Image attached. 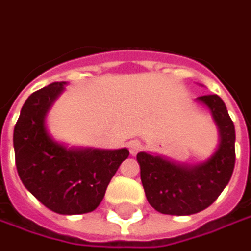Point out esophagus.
<instances>
[{"label": "esophagus", "instance_id": "esophagus-1", "mask_svg": "<svg viewBox=\"0 0 251 251\" xmlns=\"http://www.w3.org/2000/svg\"><path fill=\"white\" fill-rule=\"evenodd\" d=\"M141 149H142V143L139 142V141L134 139V141H129L128 142V150L132 155H135Z\"/></svg>", "mask_w": 251, "mask_h": 251}]
</instances>
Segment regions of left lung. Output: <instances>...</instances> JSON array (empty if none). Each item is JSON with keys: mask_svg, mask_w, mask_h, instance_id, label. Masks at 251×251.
Returning a JSON list of instances; mask_svg holds the SVG:
<instances>
[{"mask_svg": "<svg viewBox=\"0 0 251 251\" xmlns=\"http://www.w3.org/2000/svg\"><path fill=\"white\" fill-rule=\"evenodd\" d=\"M206 105L220 134V143L208 161L186 165L161 155L138 153L145 194L162 215L188 216L210 206L232 176L235 167V127L227 106L216 94L197 98Z\"/></svg>", "mask_w": 251, "mask_h": 251, "instance_id": "left-lung-1", "label": "left lung"}]
</instances>
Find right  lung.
<instances>
[{"mask_svg": "<svg viewBox=\"0 0 251 251\" xmlns=\"http://www.w3.org/2000/svg\"><path fill=\"white\" fill-rule=\"evenodd\" d=\"M64 86L65 82L51 83L24 102L13 131L15 160L24 187L46 208L60 215H83L101 203L129 151L68 149L56 142L45 119Z\"/></svg>", "mask_w": 251, "mask_h": 251, "instance_id": "obj_1", "label": "right lung"}]
</instances>
